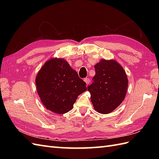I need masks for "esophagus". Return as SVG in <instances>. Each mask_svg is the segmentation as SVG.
Returning <instances> with one entry per match:
<instances>
[{"label":"esophagus","mask_w":159,"mask_h":159,"mask_svg":"<svg viewBox=\"0 0 159 159\" xmlns=\"http://www.w3.org/2000/svg\"><path fill=\"white\" fill-rule=\"evenodd\" d=\"M84 81H85L87 85H89V83H90V79H89V78H85V79H84Z\"/></svg>","instance_id":"1"}]
</instances>
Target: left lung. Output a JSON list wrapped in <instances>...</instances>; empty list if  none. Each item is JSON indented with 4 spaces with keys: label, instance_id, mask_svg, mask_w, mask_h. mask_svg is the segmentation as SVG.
Here are the masks:
<instances>
[{
    "label": "left lung",
    "instance_id": "8db88e82",
    "mask_svg": "<svg viewBox=\"0 0 159 159\" xmlns=\"http://www.w3.org/2000/svg\"><path fill=\"white\" fill-rule=\"evenodd\" d=\"M96 75L87 87L96 111L102 114L112 112L122 102L128 87L123 67L114 60H101L95 66Z\"/></svg>",
    "mask_w": 159,
    "mask_h": 159
}]
</instances>
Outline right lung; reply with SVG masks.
Segmentation results:
<instances>
[{"mask_svg": "<svg viewBox=\"0 0 159 159\" xmlns=\"http://www.w3.org/2000/svg\"><path fill=\"white\" fill-rule=\"evenodd\" d=\"M35 83L43 105L58 114L72 109L78 96L87 90L86 83L63 59L46 62L37 75Z\"/></svg>", "mask_w": 159, "mask_h": 159, "instance_id": "1", "label": "right lung"}]
</instances>
